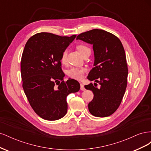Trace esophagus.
<instances>
[{"instance_id": "34e87169", "label": "esophagus", "mask_w": 151, "mask_h": 151, "mask_svg": "<svg viewBox=\"0 0 151 151\" xmlns=\"http://www.w3.org/2000/svg\"><path fill=\"white\" fill-rule=\"evenodd\" d=\"M80 86H81V90H82V91L86 90V89H85V88H84V86L83 84L81 83V84H80Z\"/></svg>"}]
</instances>
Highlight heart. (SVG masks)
Segmentation results:
<instances>
[{
	"label": "heart",
	"instance_id": "obj_1",
	"mask_svg": "<svg viewBox=\"0 0 151 151\" xmlns=\"http://www.w3.org/2000/svg\"><path fill=\"white\" fill-rule=\"evenodd\" d=\"M77 49L78 50V51L81 53L82 55L87 51V50H90L88 47L86 46L85 45H79L77 46ZM60 60L62 63H65L67 60V52L64 51L63 52ZM86 69L84 67H71L69 70L67 71V75L68 77H70V78L76 79V80H81L83 78L84 73L86 72Z\"/></svg>",
	"mask_w": 151,
	"mask_h": 151
}]
</instances>
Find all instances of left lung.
I'll list each match as a JSON object with an SVG mask.
<instances>
[{
  "instance_id": "left-lung-1",
  "label": "left lung",
  "mask_w": 151,
  "mask_h": 151,
  "mask_svg": "<svg viewBox=\"0 0 151 151\" xmlns=\"http://www.w3.org/2000/svg\"><path fill=\"white\" fill-rule=\"evenodd\" d=\"M76 40L93 45L94 67L88 79L100 84L99 88L92 83L84 86L94 94L89 111L94 116H108L119 107L127 85L128 67L122 43L115 35L98 29L81 33Z\"/></svg>"
}]
</instances>
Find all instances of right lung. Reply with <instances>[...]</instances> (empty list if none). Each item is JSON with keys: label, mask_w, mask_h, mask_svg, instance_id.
Wrapping results in <instances>:
<instances>
[{"label": "right lung", "mask_w": 151, "mask_h": 151, "mask_svg": "<svg viewBox=\"0 0 151 151\" xmlns=\"http://www.w3.org/2000/svg\"><path fill=\"white\" fill-rule=\"evenodd\" d=\"M76 37L42 32L25 45L21 61L22 88L31 108L43 119L53 121L64 116L67 96L80 89L76 80L63 81L60 62L63 52Z\"/></svg>", "instance_id": "add662e5"}]
</instances>
